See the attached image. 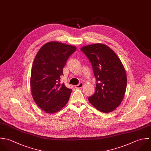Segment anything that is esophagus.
Returning a JSON list of instances; mask_svg holds the SVG:
<instances>
[{
  "label": "esophagus",
  "mask_w": 151,
  "mask_h": 151,
  "mask_svg": "<svg viewBox=\"0 0 151 151\" xmlns=\"http://www.w3.org/2000/svg\"><path fill=\"white\" fill-rule=\"evenodd\" d=\"M83 86V83H80L79 84L77 85H75V87L76 88V89H79V88H81Z\"/></svg>",
  "instance_id": "1"
}]
</instances>
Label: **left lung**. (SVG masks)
<instances>
[{
	"label": "left lung",
	"instance_id": "obj_1",
	"mask_svg": "<svg viewBox=\"0 0 151 151\" xmlns=\"http://www.w3.org/2000/svg\"><path fill=\"white\" fill-rule=\"evenodd\" d=\"M81 50L91 62L97 81L89 102L104 113L114 111L122 102L127 88L125 69L116 54L108 46L95 43Z\"/></svg>",
	"mask_w": 151,
	"mask_h": 151
}]
</instances>
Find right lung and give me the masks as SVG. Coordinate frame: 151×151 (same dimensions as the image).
Masks as SVG:
<instances>
[{"mask_svg":"<svg viewBox=\"0 0 151 151\" xmlns=\"http://www.w3.org/2000/svg\"><path fill=\"white\" fill-rule=\"evenodd\" d=\"M76 50L75 46L52 41L43 45L35 56L31 92L35 103L46 113L59 111L69 101L72 90L59 82L68 59Z\"/></svg>","mask_w":151,"mask_h":151,"instance_id":"1","label":"right lung"}]
</instances>
